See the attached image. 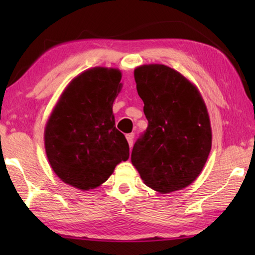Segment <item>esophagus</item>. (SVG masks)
<instances>
[{
	"mask_svg": "<svg viewBox=\"0 0 255 255\" xmlns=\"http://www.w3.org/2000/svg\"><path fill=\"white\" fill-rule=\"evenodd\" d=\"M126 139L128 141L129 147H132V140H133V133H127Z\"/></svg>",
	"mask_w": 255,
	"mask_h": 255,
	"instance_id": "obj_1",
	"label": "esophagus"
}]
</instances>
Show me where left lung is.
I'll return each instance as SVG.
<instances>
[{"label": "left lung", "instance_id": "obj_1", "mask_svg": "<svg viewBox=\"0 0 255 255\" xmlns=\"http://www.w3.org/2000/svg\"><path fill=\"white\" fill-rule=\"evenodd\" d=\"M133 76L148 127L133 145L132 165L154 191L164 195L187 188L200 175L213 141L201 93L163 64L138 66Z\"/></svg>", "mask_w": 255, "mask_h": 255}]
</instances>
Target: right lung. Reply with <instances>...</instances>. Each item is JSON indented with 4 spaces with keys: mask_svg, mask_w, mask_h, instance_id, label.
<instances>
[{
    "mask_svg": "<svg viewBox=\"0 0 255 255\" xmlns=\"http://www.w3.org/2000/svg\"><path fill=\"white\" fill-rule=\"evenodd\" d=\"M118 68L97 66L66 85L46 123V155L54 173L82 191L100 187L129 157L112 106L123 89Z\"/></svg>",
    "mask_w": 255,
    "mask_h": 255,
    "instance_id": "add662e5",
    "label": "right lung"
}]
</instances>
